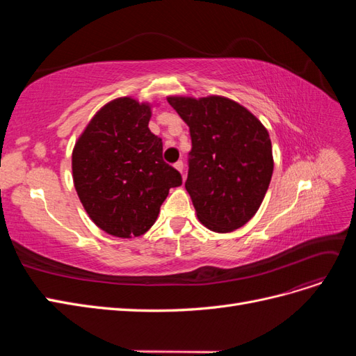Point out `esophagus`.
Segmentation results:
<instances>
[{"label":"esophagus","instance_id":"1","mask_svg":"<svg viewBox=\"0 0 356 356\" xmlns=\"http://www.w3.org/2000/svg\"><path fill=\"white\" fill-rule=\"evenodd\" d=\"M174 166H175V169H177V170H179L181 174H182V169H184V161H182V160H178Z\"/></svg>","mask_w":356,"mask_h":356}]
</instances>
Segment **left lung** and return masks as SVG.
I'll use <instances>...</instances> for the list:
<instances>
[{"label":"left lung","mask_w":356,"mask_h":356,"mask_svg":"<svg viewBox=\"0 0 356 356\" xmlns=\"http://www.w3.org/2000/svg\"><path fill=\"white\" fill-rule=\"evenodd\" d=\"M168 102L190 127L186 188L199 221L217 233L242 227L260 208L273 174L266 127L222 96H172Z\"/></svg>","instance_id":"8db88e82"}]
</instances>
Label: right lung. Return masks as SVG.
<instances>
[{
  "label": "right lung",
  "mask_w": 356,
  "mask_h": 356,
  "mask_svg": "<svg viewBox=\"0 0 356 356\" xmlns=\"http://www.w3.org/2000/svg\"><path fill=\"white\" fill-rule=\"evenodd\" d=\"M152 110L118 98L95 114L72 152V177L86 212L117 238L144 234L156 222L181 174L163 160L161 138L148 129Z\"/></svg>",
  "instance_id": "add662e5"
}]
</instances>
